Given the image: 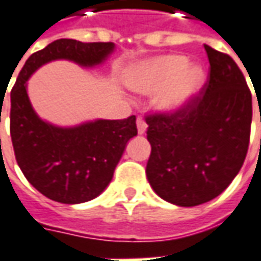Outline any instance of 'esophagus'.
I'll return each instance as SVG.
<instances>
[{"instance_id": "obj_1", "label": "esophagus", "mask_w": 261, "mask_h": 261, "mask_svg": "<svg viewBox=\"0 0 261 261\" xmlns=\"http://www.w3.org/2000/svg\"><path fill=\"white\" fill-rule=\"evenodd\" d=\"M147 123H145V120L141 119V117H138L137 119V130H138V134L142 136V134H145V131H147Z\"/></svg>"}]
</instances>
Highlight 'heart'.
<instances>
[{
    "mask_svg": "<svg viewBox=\"0 0 261 261\" xmlns=\"http://www.w3.org/2000/svg\"><path fill=\"white\" fill-rule=\"evenodd\" d=\"M205 80L200 65H189L179 54H165L141 61L128 75L131 89L151 95L156 93L153 105L166 114L179 113L201 89Z\"/></svg>",
    "mask_w": 261,
    "mask_h": 261,
    "instance_id": "heart-1",
    "label": "heart"
}]
</instances>
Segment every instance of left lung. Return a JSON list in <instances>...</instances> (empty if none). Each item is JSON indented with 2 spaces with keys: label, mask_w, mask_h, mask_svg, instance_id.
Listing matches in <instances>:
<instances>
[{
  "label": "left lung",
  "mask_w": 261,
  "mask_h": 261,
  "mask_svg": "<svg viewBox=\"0 0 261 261\" xmlns=\"http://www.w3.org/2000/svg\"><path fill=\"white\" fill-rule=\"evenodd\" d=\"M210 78L202 92L175 114L147 116L149 185L179 207L213 200L229 186L246 158L252 93L228 54L204 46Z\"/></svg>",
  "instance_id": "1"
}]
</instances>
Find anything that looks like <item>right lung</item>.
<instances>
[{
    "label": "right lung",
    "mask_w": 261,
    "mask_h": 261,
    "mask_svg": "<svg viewBox=\"0 0 261 261\" xmlns=\"http://www.w3.org/2000/svg\"><path fill=\"white\" fill-rule=\"evenodd\" d=\"M113 51L114 43L59 39L26 60L11 91V138L16 162L32 186L53 201L86 202L109 186L127 142L137 136L136 116L96 119L72 127L51 124L32 106L28 80L54 60L92 68Z\"/></svg>",
    "instance_id": "right-lung-1"
}]
</instances>
